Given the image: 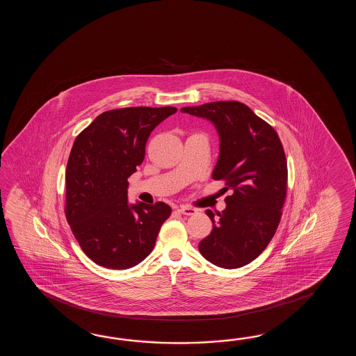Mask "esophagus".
Returning <instances> with one entry per match:
<instances>
[{"label": "esophagus", "mask_w": 356, "mask_h": 356, "mask_svg": "<svg viewBox=\"0 0 356 356\" xmlns=\"http://www.w3.org/2000/svg\"><path fill=\"white\" fill-rule=\"evenodd\" d=\"M178 211L181 212V213H183V215H187V216L197 213L196 209H193V207H189V206H181V207L178 209Z\"/></svg>", "instance_id": "obj_1"}]
</instances>
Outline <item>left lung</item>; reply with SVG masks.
Instances as JSON below:
<instances>
[{
    "mask_svg": "<svg viewBox=\"0 0 356 356\" xmlns=\"http://www.w3.org/2000/svg\"><path fill=\"white\" fill-rule=\"evenodd\" d=\"M181 112L211 122L220 152L212 172L233 193L213 219L211 234L198 244L209 262L222 268L248 265L271 242L286 197L288 164L276 131L239 102H212L184 106Z\"/></svg>",
    "mask_w": 356,
    "mask_h": 356,
    "instance_id": "8db88e82",
    "label": "left lung"
}]
</instances>
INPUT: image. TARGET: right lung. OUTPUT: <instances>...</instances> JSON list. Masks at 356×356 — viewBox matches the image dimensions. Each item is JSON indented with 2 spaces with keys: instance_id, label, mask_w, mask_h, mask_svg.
<instances>
[{
  "instance_id": "obj_1",
  "label": "right lung",
  "mask_w": 356,
  "mask_h": 356,
  "mask_svg": "<svg viewBox=\"0 0 356 356\" xmlns=\"http://www.w3.org/2000/svg\"><path fill=\"white\" fill-rule=\"evenodd\" d=\"M175 106H134L99 114L76 137L66 168V219L97 265L126 270L152 253L172 209L164 202L129 204V175L145 158L152 129Z\"/></svg>"
}]
</instances>
